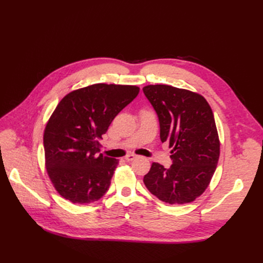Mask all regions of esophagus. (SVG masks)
Listing matches in <instances>:
<instances>
[{
	"label": "esophagus",
	"instance_id": "1",
	"mask_svg": "<svg viewBox=\"0 0 263 263\" xmlns=\"http://www.w3.org/2000/svg\"><path fill=\"white\" fill-rule=\"evenodd\" d=\"M136 158H137L136 155L129 154V155H127V156L125 157V160H126V161H133V160H135V159H136Z\"/></svg>",
	"mask_w": 263,
	"mask_h": 263
}]
</instances>
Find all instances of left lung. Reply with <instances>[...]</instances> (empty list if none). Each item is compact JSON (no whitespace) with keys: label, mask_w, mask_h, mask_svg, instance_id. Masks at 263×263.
Here are the masks:
<instances>
[{"label":"left lung","mask_w":263,"mask_h":263,"mask_svg":"<svg viewBox=\"0 0 263 263\" xmlns=\"http://www.w3.org/2000/svg\"><path fill=\"white\" fill-rule=\"evenodd\" d=\"M146 98L168 141L172 164L154 162L144 177L151 194L171 205L193 202L208 189L216 170L220 142L213 110L201 94L171 85H147Z\"/></svg>","instance_id":"1"}]
</instances>
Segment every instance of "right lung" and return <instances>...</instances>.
I'll return each instance as SVG.
<instances>
[{
    "label": "right lung",
    "instance_id": "right-lung-1",
    "mask_svg": "<svg viewBox=\"0 0 263 263\" xmlns=\"http://www.w3.org/2000/svg\"><path fill=\"white\" fill-rule=\"evenodd\" d=\"M138 93L136 85L97 83L59 102L45 127L44 148L47 173L63 198L89 204L107 192L118 160L99 155V140Z\"/></svg>",
    "mask_w": 263,
    "mask_h": 263
}]
</instances>
